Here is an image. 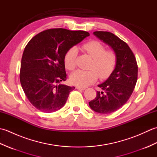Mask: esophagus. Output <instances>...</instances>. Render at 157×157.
<instances>
[{
  "label": "esophagus",
  "mask_w": 157,
  "mask_h": 157,
  "mask_svg": "<svg viewBox=\"0 0 157 157\" xmlns=\"http://www.w3.org/2000/svg\"><path fill=\"white\" fill-rule=\"evenodd\" d=\"M76 88L79 90H86V88L80 87V86H76Z\"/></svg>",
  "instance_id": "esophagus-1"
}]
</instances>
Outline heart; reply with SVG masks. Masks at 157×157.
Instances as JSON below:
<instances>
[{
    "label": "heart",
    "mask_w": 157,
    "mask_h": 157,
    "mask_svg": "<svg viewBox=\"0 0 157 157\" xmlns=\"http://www.w3.org/2000/svg\"><path fill=\"white\" fill-rule=\"evenodd\" d=\"M83 51L93 59L89 71L77 70L70 76L73 84L86 87L101 79L107 78L114 70L117 63L116 52L112 49H106L105 46L97 40H91L81 46ZM78 50L75 47L69 48L64 56V64L68 70H73L76 66Z\"/></svg>",
    "instance_id": "heart-1"
}]
</instances>
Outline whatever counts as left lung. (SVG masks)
I'll use <instances>...</instances> for the list:
<instances>
[{"instance_id":"1","label":"left lung","mask_w":157,"mask_h":157,"mask_svg":"<svg viewBox=\"0 0 157 157\" xmlns=\"http://www.w3.org/2000/svg\"><path fill=\"white\" fill-rule=\"evenodd\" d=\"M94 34L116 52L114 71L106 80L98 85L102 90L89 102L90 108L101 114L116 111L124 105L132 94L138 79V65L135 56L126 42L109 32L97 31Z\"/></svg>"}]
</instances>
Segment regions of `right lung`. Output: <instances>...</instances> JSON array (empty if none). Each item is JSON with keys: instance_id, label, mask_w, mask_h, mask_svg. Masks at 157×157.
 <instances>
[{"instance_id": "1", "label": "right lung", "mask_w": 157, "mask_h": 157, "mask_svg": "<svg viewBox=\"0 0 157 157\" xmlns=\"http://www.w3.org/2000/svg\"><path fill=\"white\" fill-rule=\"evenodd\" d=\"M88 36L85 31L49 29L36 35L26 45L20 82L26 97L39 111L52 113L65 104L75 87L60 84L67 79L65 54Z\"/></svg>"}]
</instances>
